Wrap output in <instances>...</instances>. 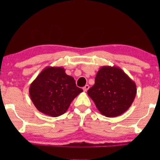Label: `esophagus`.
Listing matches in <instances>:
<instances>
[{
	"label": "esophagus",
	"instance_id": "esophagus-1",
	"mask_svg": "<svg viewBox=\"0 0 160 160\" xmlns=\"http://www.w3.org/2000/svg\"><path fill=\"white\" fill-rule=\"evenodd\" d=\"M89 88H90V86H89L88 85H86L83 88V90L85 91V92H87V91H88V90H89Z\"/></svg>",
	"mask_w": 160,
	"mask_h": 160
}]
</instances>
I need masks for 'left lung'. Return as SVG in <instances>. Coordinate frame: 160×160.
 Returning <instances> with one entry per match:
<instances>
[{"label": "left lung", "mask_w": 160, "mask_h": 160, "mask_svg": "<svg viewBox=\"0 0 160 160\" xmlns=\"http://www.w3.org/2000/svg\"><path fill=\"white\" fill-rule=\"evenodd\" d=\"M136 92L135 82L120 68L102 66L88 94L102 115L116 117L129 109Z\"/></svg>", "instance_id": "1"}]
</instances>
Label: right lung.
<instances>
[{"mask_svg": "<svg viewBox=\"0 0 160 160\" xmlns=\"http://www.w3.org/2000/svg\"><path fill=\"white\" fill-rule=\"evenodd\" d=\"M65 71L63 67L48 66L31 83L29 96L40 112L52 117L63 114L72 100L83 92Z\"/></svg>", "mask_w": 160, "mask_h": 160, "instance_id": "right-lung-1", "label": "right lung"}]
</instances>
